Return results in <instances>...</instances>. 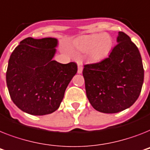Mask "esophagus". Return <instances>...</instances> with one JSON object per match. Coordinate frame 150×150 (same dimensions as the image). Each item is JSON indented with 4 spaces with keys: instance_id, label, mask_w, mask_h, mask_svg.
<instances>
[{
    "instance_id": "34e87169",
    "label": "esophagus",
    "mask_w": 150,
    "mask_h": 150,
    "mask_svg": "<svg viewBox=\"0 0 150 150\" xmlns=\"http://www.w3.org/2000/svg\"><path fill=\"white\" fill-rule=\"evenodd\" d=\"M82 70H83V66L81 63H78V73L79 74H81L82 73Z\"/></svg>"
}]
</instances>
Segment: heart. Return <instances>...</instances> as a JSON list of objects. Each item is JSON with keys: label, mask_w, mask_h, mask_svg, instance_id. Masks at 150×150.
<instances>
[{"label": "heart", "mask_w": 150, "mask_h": 150, "mask_svg": "<svg viewBox=\"0 0 150 150\" xmlns=\"http://www.w3.org/2000/svg\"><path fill=\"white\" fill-rule=\"evenodd\" d=\"M112 47V39L106 33L85 35L76 43L78 51L88 53L92 60L103 59L109 54Z\"/></svg>", "instance_id": "b5f03b06"}]
</instances>
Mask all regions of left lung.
Returning a JSON list of instances; mask_svg holds the SVG:
<instances>
[{
	"label": "left lung",
	"instance_id": "8db88e82",
	"mask_svg": "<svg viewBox=\"0 0 150 150\" xmlns=\"http://www.w3.org/2000/svg\"><path fill=\"white\" fill-rule=\"evenodd\" d=\"M117 43L108 58L84 65L86 96L100 112L116 113L129 108L139 98L143 84L144 69L138 47L121 31Z\"/></svg>",
	"mask_w": 150,
	"mask_h": 150
}]
</instances>
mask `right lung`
<instances>
[{
    "label": "right lung",
    "mask_w": 150,
    "mask_h": 150,
    "mask_svg": "<svg viewBox=\"0 0 150 150\" xmlns=\"http://www.w3.org/2000/svg\"><path fill=\"white\" fill-rule=\"evenodd\" d=\"M58 41L54 38H27L12 52L6 81L13 103L33 115L54 112L78 70L75 62L53 60Z\"/></svg>",
    "instance_id": "1"
}]
</instances>
